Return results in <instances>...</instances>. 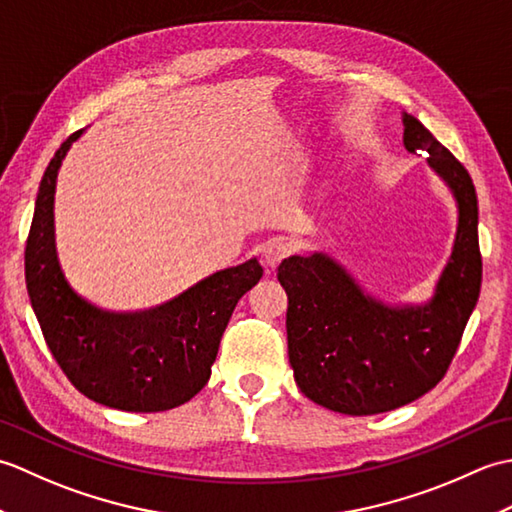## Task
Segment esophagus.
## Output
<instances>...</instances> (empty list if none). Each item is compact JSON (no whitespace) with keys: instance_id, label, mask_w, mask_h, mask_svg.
<instances>
[{"instance_id":"1","label":"esophagus","mask_w":512,"mask_h":512,"mask_svg":"<svg viewBox=\"0 0 512 512\" xmlns=\"http://www.w3.org/2000/svg\"><path fill=\"white\" fill-rule=\"evenodd\" d=\"M290 253H292V244L288 242V239H273V242H268L264 246L262 259L268 268H275V266H279L281 259H286Z\"/></svg>"}]
</instances>
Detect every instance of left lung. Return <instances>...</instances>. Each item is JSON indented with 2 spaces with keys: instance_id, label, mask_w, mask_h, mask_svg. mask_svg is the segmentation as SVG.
<instances>
[{
  "instance_id": "obj_1",
  "label": "left lung",
  "mask_w": 512,
  "mask_h": 512,
  "mask_svg": "<svg viewBox=\"0 0 512 512\" xmlns=\"http://www.w3.org/2000/svg\"><path fill=\"white\" fill-rule=\"evenodd\" d=\"M402 125L405 149L429 156L458 204L453 250L433 297L422 306H389L325 253L292 255L277 273L288 295V356L297 385L312 402L347 416L398 409L436 387L480 297L477 195L469 171L418 118L402 112Z\"/></svg>"
}]
</instances>
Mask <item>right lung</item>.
Returning <instances> with one entry per match:
<instances>
[{
	"label": "right lung",
	"instance_id": "right-lung-1",
	"mask_svg": "<svg viewBox=\"0 0 512 512\" xmlns=\"http://www.w3.org/2000/svg\"><path fill=\"white\" fill-rule=\"evenodd\" d=\"M43 173L26 242V288L43 339L70 383L121 411H167L206 385L228 319L264 275L257 259L217 270L182 295L143 312H110L83 299L65 279L54 244V189L74 140Z\"/></svg>",
	"mask_w": 512,
	"mask_h": 512
}]
</instances>
